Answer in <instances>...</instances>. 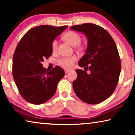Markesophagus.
<instances>
[{
  "instance_id": "1",
  "label": "esophagus",
  "mask_w": 135,
  "mask_h": 135,
  "mask_svg": "<svg viewBox=\"0 0 135 135\" xmlns=\"http://www.w3.org/2000/svg\"><path fill=\"white\" fill-rule=\"evenodd\" d=\"M71 69H64V72H65V73H69V71H71Z\"/></svg>"
}]
</instances>
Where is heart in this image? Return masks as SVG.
Here are the masks:
<instances>
[{"label":"heart","instance_id":"heart-1","mask_svg":"<svg viewBox=\"0 0 135 135\" xmlns=\"http://www.w3.org/2000/svg\"><path fill=\"white\" fill-rule=\"evenodd\" d=\"M62 38L66 42H68V44H69L73 47L78 45L81 41V37L80 35L74 31L66 32L62 36ZM57 46H58V42L56 40H54L51 43V49L53 51L56 50ZM79 47H81L80 45H79ZM76 60L77 57L75 56H65L61 58L58 60V62L60 65L62 66L64 68H71Z\"/></svg>","mask_w":135,"mask_h":135}]
</instances>
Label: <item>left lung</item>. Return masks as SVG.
<instances>
[{
	"label": "left lung",
	"mask_w": 135,
	"mask_h": 135,
	"mask_svg": "<svg viewBox=\"0 0 135 135\" xmlns=\"http://www.w3.org/2000/svg\"><path fill=\"white\" fill-rule=\"evenodd\" d=\"M71 29L83 33L87 38L85 54L78 63L85 71L76 70L74 90L84 102L98 104L110 97L117 86L121 71L117 46L108 31L95 24L74 26ZM87 70L90 74L86 73Z\"/></svg>",
	"instance_id": "left-lung-1"
}]
</instances>
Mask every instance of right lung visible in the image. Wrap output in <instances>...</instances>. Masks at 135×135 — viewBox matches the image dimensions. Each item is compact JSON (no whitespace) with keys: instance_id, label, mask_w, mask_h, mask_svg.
I'll use <instances>...</instances> for the list:
<instances>
[{"instance_id":"right-lung-1","label":"right lung","mask_w":135,"mask_h":135,"mask_svg":"<svg viewBox=\"0 0 135 135\" xmlns=\"http://www.w3.org/2000/svg\"><path fill=\"white\" fill-rule=\"evenodd\" d=\"M68 27L42 25L26 33L18 43L13 57V77L23 98L41 104L55 95L58 84L64 77L60 66L44 68L42 62L52 55L51 43Z\"/></svg>"}]
</instances>
